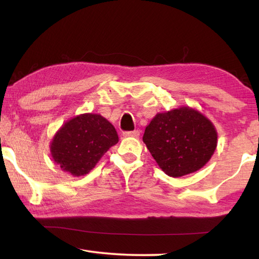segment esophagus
I'll return each mask as SVG.
<instances>
[{"instance_id": "34e87169", "label": "esophagus", "mask_w": 259, "mask_h": 259, "mask_svg": "<svg viewBox=\"0 0 259 259\" xmlns=\"http://www.w3.org/2000/svg\"><path fill=\"white\" fill-rule=\"evenodd\" d=\"M123 137H133V138H138L140 133L139 130H134V131H124L122 134Z\"/></svg>"}]
</instances>
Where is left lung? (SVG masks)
I'll list each match as a JSON object with an SVG mask.
<instances>
[{
  "instance_id": "obj_1",
  "label": "left lung",
  "mask_w": 259,
  "mask_h": 259,
  "mask_svg": "<svg viewBox=\"0 0 259 259\" xmlns=\"http://www.w3.org/2000/svg\"><path fill=\"white\" fill-rule=\"evenodd\" d=\"M142 140L162 171L177 178L197 171L210 160L217 147V131L199 111L181 107L157 113L146 126Z\"/></svg>"
}]
</instances>
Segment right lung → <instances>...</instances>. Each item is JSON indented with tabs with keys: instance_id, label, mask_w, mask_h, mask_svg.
Masks as SVG:
<instances>
[{
	"instance_id": "add662e5",
	"label": "right lung",
	"mask_w": 259,
	"mask_h": 259,
	"mask_svg": "<svg viewBox=\"0 0 259 259\" xmlns=\"http://www.w3.org/2000/svg\"><path fill=\"white\" fill-rule=\"evenodd\" d=\"M119 141L114 126L100 114L83 113L67 121L50 145L54 162L74 177L95 168L110 148Z\"/></svg>"
}]
</instances>
